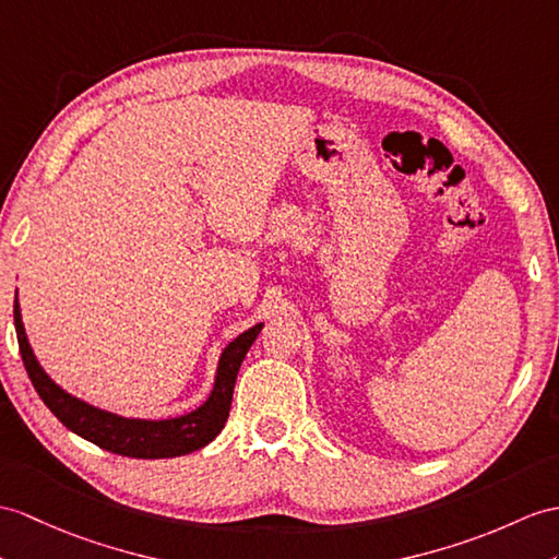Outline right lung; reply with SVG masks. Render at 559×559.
Wrapping results in <instances>:
<instances>
[{"label":"right lung","instance_id":"obj_1","mask_svg":"<svg viewBox=\"0 0 559 559\" xmlns=\"http://www.w3.org/2000/svg\"><path fill=\"white\" fill-rule=\"evenodd\" d=\"M13 322H16L21 358L25 370H28L31 382L39 393V399L59 417L61 425L108 453L140 460H160L194 453L199 448L209 445L223 431L229 405H233L239 367L243 358H247L255 336L263 330V322H258L223 348L221 358H217V370L209 399L194 407L192 413L166 419H144L108 413L104 407L73 396V393H68L53 382L45 372V367L39 365L28 342V334H25L19 294L16 301H13Z\"/></svg>","mask_w":559,"mask_h":559}]
</instances>
